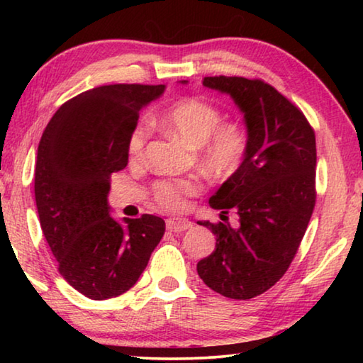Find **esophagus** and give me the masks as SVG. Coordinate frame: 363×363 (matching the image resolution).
Returning <instances> with one entry per match:
<instances>
[{
  "mask_svg": "<svg viewBox=\"0 0 363 363\" xmlns=\"http://www.w3.org/2000/svg\"><path fill=\"white\" fill-rule=\"evenodd\" d=\"M190 227H192V223L184 218H169L167 220V229L169 232H184L190 229Z\"/></svg>",
  "mask_w": 363,
  "mask_h": 363,
  "instance_id": "34e87169",
  "label": "esophagus"
}]
</instances>
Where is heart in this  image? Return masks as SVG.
<instances>
[{"mask_svg": "<svg viewBox=\"0 0 363 363\" xmlns=\"http://www.w3.org/2000/svg\"><path fill=\"white\" fill-rule=\"evenodd\" d=\"M223 110L200 96L174 101L158 116L168 130L179 134L189 144L199 147L201 162L219 174L229 176L242 167L250 150V134L240 121H223ZM152 136L149 120H139L128 138V152L140 160ZM199 179H160L152 186V196L164 210H182L189 196L201 192Z\"/></svg>", "mask_w": 363, "mask_h": 363, "instance_id": "1", "label": "heart"}]
</instances>
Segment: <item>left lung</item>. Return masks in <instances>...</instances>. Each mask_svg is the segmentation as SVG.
<instances>
[{"label":"left lung","mask_w":363,"mask_h":363,"mask_svg":"<svg viewBox=\"0 0 363 363\" xmlns=\"http://www.w3.org/2000/svg\"><path fill=\"white\" fill-rule=\"evenodd\" d=\"M245 113L250 150L210 199L214 210H235L240 227L199 223L216 248L196 264L200 279L230 299L259 296L284 277L315 206V133L304 113L262 79L205 77Z\"/></svg>","instance_id":"obj_1"}]
</instances>
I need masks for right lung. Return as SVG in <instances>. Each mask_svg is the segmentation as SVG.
Listing matches in <instances>:
<instances>
[{
	"label": "right lung",
	"mask_w": 363,
	"mask_h": 363,
	"mask_svg": "<svg viewBox=\"0 0 363 363\" xmlns=\"http://www.w3.org/2000/svg\"><path fill=\"white\" fill-rule=\"evenodd\" d=\"M163 84H106L72 97L49 120L35 164V201L59 274L86 298L120 296L136 284L162 240L153 214L110 216V177L128 164L139 110Z\"/></svg>",
	"instance_id": "1"
}]
</instances>
